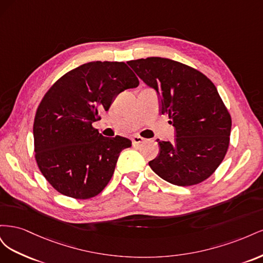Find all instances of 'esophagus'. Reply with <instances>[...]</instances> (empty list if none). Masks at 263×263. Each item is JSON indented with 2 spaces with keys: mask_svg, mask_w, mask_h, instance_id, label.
<instances>
[{
  "mask_svg": "<svg viewBox=\"0 0 263 263\" xmlns=\"http://www.w3.org/2000/svg\"><path fill=\"white\" fill-rule=\"evenodd\" d=\"M145 140H146L145 138H142V137L138 136V135H136V136H134V137L132 138V141H133L134 145H139V144H141V142H144Z\"/></svg>",
  "mask_w": 263,
  "mask_h": 263,
  "instance_id": "esophagus-1",
  "label": "esophagus"
}]
</instances>
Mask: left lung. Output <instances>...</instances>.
<instances>
[{
    "label": "left lung",
    "mask_w": 263,
    "mask_h": 263,
    "mask_svg": "<svg viewBox=\"0 0 263 263\" xmlns=\"http://www.w3.org/2000/svg\"><path fill=\"white\" fill-rule=\"evenodd\" d=\"M128 66L160 95V113L176 128L174 141L157 140L160 150L150 168L174 185L198 184L218 168L229 146L232 118L216 86L200 71L160 57Z\"/></svg>",
    "instance_id": "8db88e82"
}]
</instances>
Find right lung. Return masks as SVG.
Instances as JSON below:
<instances>
[{"instance_id": "1", "label": "right lung", "mask_w": 263, "mask_h": 263, "mask_svg": "<svg viewBox=\"0 0 263 263\" xmlns=\"http://www.w3.org/2000/svg\"><path fill=\"white\" fill-rule=\"evenodd\" d=\"M138 84L125 62L93 61L69 71L45 94L34 121L35 158L59 193L86 200L107 185L132 141L102 136L92 124L119 93Z\"/></svg>"}]
</instances>
